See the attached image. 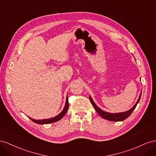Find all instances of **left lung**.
Segmentation results:
<instances>
[{"label": "left lung", "instance_id": "left-lung-1", "mask_svg": "<svg viewBox=\"0 0 156 156\" xmlns=\"http://www.w3.org/2000/svg\"><path fill=\"white\" fill-rule=\"evenodd\" d=\"M141 97V93L140 94L139 99H138L136 103L134 105V106L132 108H131L129 110L127 111V112H122V113H116V114H111V113H108L106 112H104L102 110H101L98 106L95 105V103L93 102L92 98L91 97H90V99L91 103L92 104V105L94 107L95 110L97 111V112L99 114V115L100 116H101L102 118H103L106 119L110 120V121H112V122H119V121H123V120L126 119V118H127L129 115L131 114V113L133 112V111L135 110V108H136V106L137 105V104L139 103V102L140 101Z\"/></svg>", "mask_w": 156, "mask_h": 156}]
</instances>
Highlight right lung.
Here are the masks:
<instances>
[{
	"mask_svg": "<svg viewBox=\"0 0 156 156\" xmlns=\"http://www.w3.org/2000/svg\"><path fill=\"white\" fill-rule=\"evenodd\" d=\"M69 108V101H68V97H66V104L65 106V108L63 109V110L62 112L57 115V116L52 118L50 119H40V120H36L34 119L33 118H29L34 123H38V124H48V123H53V122H56L57 121H59L62 118H63L64 115H65V114L67 112Z\"/></svg>",
	"mask_w": 156,
	"mask_h": 156,
	"instance_id": "obj_1",
	"label": "right lung"
}]
</instances>
